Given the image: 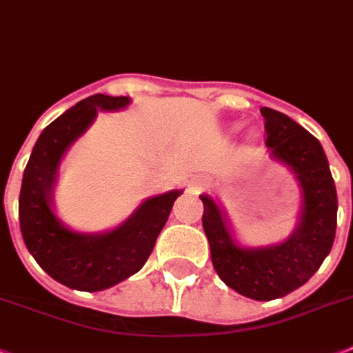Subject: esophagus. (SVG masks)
<instances>
[{"label": "esophagus", "mask_w": 353, "mask_h": 353, "mask_svg": "<svg viewBox=\"0 0 353 353\" xmlns=\"http://www.w3.org/2000/svg\"><path fill=\"white\" fill-rule=\"evenodd\" d=\"M206 186H208V181H206V179H203V177H197V179H194V181H192V185H190V188H192V192H201V190H205Z\"/></svg>", "instance_id": "1"}]
</instances>
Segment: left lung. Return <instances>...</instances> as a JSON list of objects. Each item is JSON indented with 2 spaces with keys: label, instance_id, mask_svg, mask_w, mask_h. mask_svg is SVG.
Wrapping results in <instances>:
<instances>
[{
  "label": "left lung",
  "instance_id": "8db88e82",
  "mask_svg": "<svg viewBox=\"0 0 353 353\" xmlns=\"http://www.w3.org/2000/svg\"><path fill=\"white\" fill-rule=\"evenodd\" d=\"M261 114L270 157L286 165L299 181L301 214L296 230L279 245L239 246L221 206L205 194L199 197L205 206L203 228L217 276L241 296L272 301L305 285L330 254L337 226V192L326 154L316 137L274 108L263 107Z\"/></svg>",
  "mask_w": 353,
  "mask_h": 353
}]
</instances>
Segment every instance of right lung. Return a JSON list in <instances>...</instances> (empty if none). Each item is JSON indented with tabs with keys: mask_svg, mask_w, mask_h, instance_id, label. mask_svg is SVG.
Instances as JSON below:
<instances>
[{
	"mask_svg": "<svg viewBox=\"0 0 353 353\" xmlns=\"http://www.w3.org/2000/svg\"><path fill=\"white\" fill-rule=\"evenodd\" d=\"M128 103L127 96L105 94L76 103L41 132L23 172L19 192L23 241L48 276L74 290H105L141 270L174 201L183 194L170 190L150 197L127 221L103 234L70 230L54 214V185L65 152L92 125L97 110H121Z\"/></svg>",
	"mask_w": 353,
	"mask_h": 353,
	"instance_id": "obj_1",
	"label": "right lung"
}]
</instances>
